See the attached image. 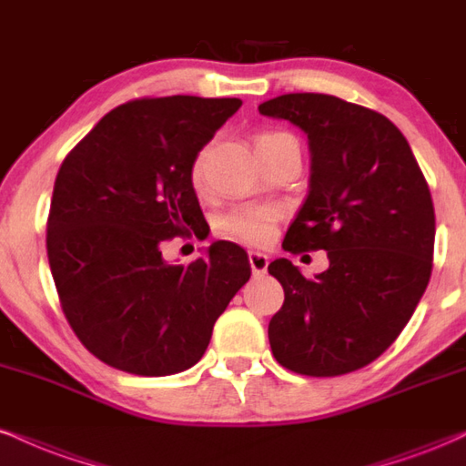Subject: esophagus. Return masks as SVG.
<instances>
[{"label": "esophagus", "mask_w": 466, "mask_h": 466, "mask_svg": "<svg viewBox=\"0 0 466 466\" xmlns=\"http://www.w3.org/2000/svg\"><path fill=\"white\" fill-rule=\"evenodd\" d=\"M249 265L254 276H262L268 267V258L265 254H260V251H249Z\"/></svg>", "instance_id": "1"}]
</instances>
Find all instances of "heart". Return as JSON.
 I'll return each instance as SVG.
<instances>
[{
	"label": "heart",
	"mask_w": 466,
	"mask_h": 466,
	"mask_svg": "<svg viewBox=\"0 0 466 466\" xmlns=\"http://www.w3.org/2000/svg\"><path fill=\"white\" fill-rule=\"evenodd\" d=\"M267 137H273V134H262V137H258V141ZM201 167H204V160H201L199 156L193 165L195 187L201 184ZM276 221L278 212L273 210L271 206H240V208L229 210L218 218V229L229 238L243 240V243L249 245H262L273 237Z\"/></svg>",
	"instance_id": "obj_1"
}]
</instances>
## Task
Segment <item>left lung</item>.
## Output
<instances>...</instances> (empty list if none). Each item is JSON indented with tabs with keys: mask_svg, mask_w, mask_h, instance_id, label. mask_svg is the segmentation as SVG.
<instances>
[{
	"mask_svg": "<svg viewBox=\"0 0 466 466\" xmlns=\"http://www.w3.org/2000/svg\"><path fill=\"white\" fill-rule=\"evenodd\" d=\"M308 134L310 190L282 248L328 251L308 279L287 258L268 265L284 304L268 343L289 371L334 378L367 367L395 343L425 293L434 260V204L410 145L393 121L323 93L258 106Z\"/></svg>",
	"mask_w": 466,
	"mask_h": 466,
	"instance_id": "8db88e82",
	"label": "left lung"
}]
</instances>
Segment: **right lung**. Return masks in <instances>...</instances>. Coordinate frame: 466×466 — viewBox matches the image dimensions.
Wrapping results in <instances>:
<instances>
[{
    "instance_id": "right-lung-1",
    "label": "right lung",
    "mask_w": 466,
    "mask_h": 466,
    "mask_svg": "<svg viewBox=\"0 0 466 466\" xmlns=\"http://www.w3.org/2000/svg\"><path fill=\"white\" fill-rule=\"evenodd\" d=\"M240 104L193 95L132 99L60 165L47 217L56 290L80 343L119 371L193 367L251 276L245 249L228 240L187 267L162 258V243L190 237L204 221L190 173Z\"/></svg>"
}]
</instances>
